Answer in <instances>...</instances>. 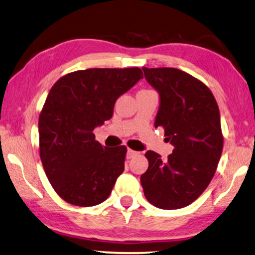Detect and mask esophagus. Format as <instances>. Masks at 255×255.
I'll return each instance as SVG.
<instances>
[{
    "label": "esophagus",
    "mask_w": 255,
    "mask_h": 255,
    "mask_svg": "<svg viewBox=\"0 0 255 255\" xmlns=\"http://www.w3.org/2000/svg\"><path fill=\"white\" fill-rule=\"evenodd\" d=\"M137 153H138L137 151H134V150H131V149L127 150V157H128V158H132V157L137 155Z\"/></svg>",
    "instance_id": "obj_1"
}]
</instances>
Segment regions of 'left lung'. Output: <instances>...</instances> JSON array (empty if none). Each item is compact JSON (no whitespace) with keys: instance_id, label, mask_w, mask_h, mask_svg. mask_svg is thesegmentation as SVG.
Wrapping results in <instances>:
<instances>
[{"instance_id":"obj_1","label":"left lung","mask_w":255,"mask_h":255,"mask_svg":"<svg viewBox=\"0 0 255 255\" xmlns=\"http://www.w3.org/2000/svg\"><path fill=\"white\" fill-rule=\"evenodd\" d=\"M159 93L155 127L162 126L174 146L163 162L146 151L149 167L141 175L144 195L160 209L191 204L210 184L223 150L221 117L213 93L202 82L175 68H142Z\"/></svg>"}]
</instances>
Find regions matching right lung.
<instances>
[{"instance_id": "1", "label": "right lung", "mask_w": 255, "mask_h": 255, "mask_svg": "<svg viewBox=\"0 0 255 255\" xmlns=\"http://www.w3.org/2000/svg\"><path fill=\"white\" fill-rule=\"evenodd\" d=\"M143 78L139 68H91L61 77L39 116L45 173L66 202L92 207L105 201L125 170V145L109 149L93 129L113 116L114 104Z\"/></svg>"}]
</instances>
